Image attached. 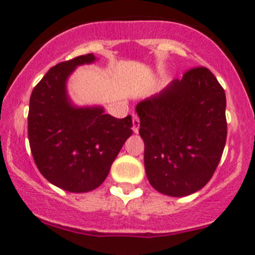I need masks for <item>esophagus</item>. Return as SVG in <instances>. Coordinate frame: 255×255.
<instances>
[{
    "instance_id": "obj_1",
    "label": "esophagus",
    "mask_w": 255,
    "mask_h": 255,
    "mask_svg": "<svg viewBox=\"0 0 255 255\" xmlns=\"http://www.w3.org/2000/svg\"><path fill=\"white\" fill-rule=\"evenodd\" d=\"M132 123H133V132L138 133V130H139V118L138 117L133 116Z\"/></svg>"
}]
</instances>
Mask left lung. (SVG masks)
I'll list each match as a JSON object with an SVG mask.
<instances>
[{"label": "left lung", "mask_w": 255, "mask_h": 255, "mask_svg": "<svg viewBox=\"0 0 255 255\" xmlns=\"http://www.w3.org/2000/svg\"><path fill=\"white\" fill-rule=\"evenodd\" d=\"M227 98L214 74L195 68L135 106L149 184L167 196L203 189L227 142Z\"/></svg>", "instance_id": "left-lung-1"}]
</instances>
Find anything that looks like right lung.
Instances as JSON below:
<instances>
[{"label":"right lung","instance_id":"1","mask_svg":"<svg viewBox=\"0 0 255 255\" xmlns=\"http://www.w3.org/2000/svg\"><path fill=\"white\" fill-rule=\"evenodd\" d=\"M97 60L78 56L50 69L30 97L28 141L41 175L69 192L97 189L132 134V117L106 114L102 106L79 107L68 94V79L75 69Z\"/></svg>","mask_w":255,"mask_h":255}]
</instances>
